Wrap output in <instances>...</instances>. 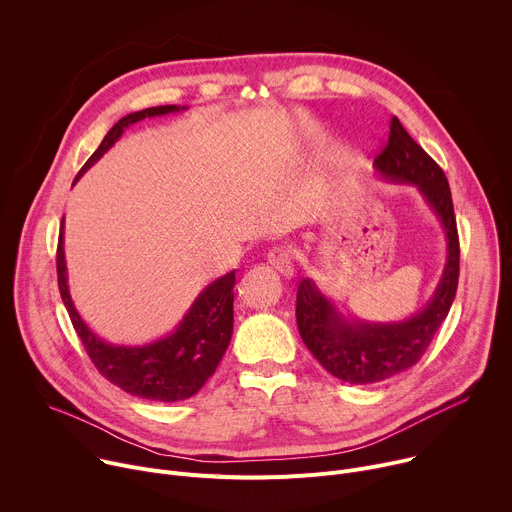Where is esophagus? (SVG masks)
I'll return each instance as SVG.
<instances>
[{"mask_svg":"<svg viewBox=\"0 0 512 512\" xmlns=\"http://www.w3.org/2000/svg\"><path fill=\"white\" fill-rule=\"evenodd\" d=\"M268 262L274 270H278L282 276H293L295 274V254L289 246H274L268 250Z\"/></svg>","mask_w":512,"mask_h":512,"instance_id":"esophagus-1","label":"esophagus"}]
</instances>
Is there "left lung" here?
Instances as JSON below:
<instances>
[{"label":"left lung","mask_w":512,"mask_h":512,"mask_svg":"<svg viewBox=\"0 0 512 512\" xmlns=\"http://www.w3.org/2000/svg\"><path fill=\"white\" fill-rule=\"evenodd\" d=\"M374 166L386 181L411 183L419 189L443 225L447 262L423 311L396 323L348 321L311 278L301 280L297 325L303 342L329 374L350 384L380 382L415 366L447 317L460 278V238L447 179L396 116L390 120L388 142L374 158Z\"/></svg>","instance_id":"8db88e82"}]
</instances>
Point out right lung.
I'll use <instances>...</instances> for the list:
<instances>
[{"mask_svg": "<svg viewBox=\"0 0 512 512\" xmlns=\"http://www.w3.org/2000/svg\"><path fill=\"white\" fill-rule=\"evenodd\" d=\"M179 109L181 107L177 105H158L128 113L126 118H122L107 132L99 148L79 170L73 185L83 177L87 168H91L120 140L126 128L144 118L164 116V113H173ZM56 274H59V291L69 311L71 323L77 335L81 337V342L99 374L107 378L111 384L126 390L128 394L140 396V399L160 403H177L189 399V396L197 394L201 386L213 376L227 346H230L234 331L236 270L213 280L195 299V303L191 305L183 321L177 325V329L148 346L107 344L81 319L73 305L67 285L63 225L59 236V248H56Z\"/></svg>", "mask_w": 512, "mask_h": 512, "instance_id": "obj_1", "label": "right lung"}]
</instances>
